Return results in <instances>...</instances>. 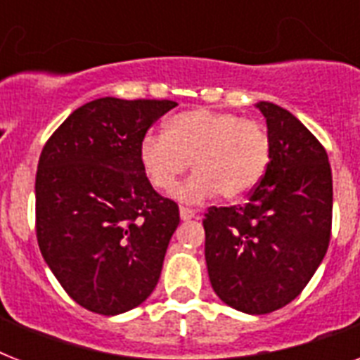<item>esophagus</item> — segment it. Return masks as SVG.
I'll use <instances>...</instances> for the list:
<instances>
[{"instance_id":"34e87169","label":"esophagus","mask_w":360,"mask_h":360,"mask_svg":"<svg viewBox=\"0 0 360 360\" xmlns=\"http://www.w3.org/2000/svg\"><path fill=\"white\" fill-rule=\"evenodd\" d=\"M179 214H181V220H191L196 217V211L191 207H179Z\"/></svg>"}]
</instances>
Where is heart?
<instances>
[{"label": "heart", "instance_id": "obj_1", "mask_svg": "<svg viewBox=\"0 0 360 360\" xmlns=\"http://www.w3.org/2000/svg\"><path fill=\"white\" fill-rule=\"evenodd\" d=\"M269 157L271 140L262 123L209 108L174 115L164 132H147L140 143L143 174L160 192L174 191L192 164L196 174L179 191L191 203L217 192L228 202L245 198L259 185Z\"/></svg>", "mask_w": 360, "mask_h": 360}]
</instances>
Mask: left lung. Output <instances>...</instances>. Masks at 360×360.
Here are the masks:
<instances>
[{
	"label": "left lung",
	"instance_id": "obj_1",
	"mask_svg": "<svg viewBox=\"0 0 360 360\" xmlns=\"http://www.w3.org/2000/svg\"><path fill=\"white\" fill-rule=\"evenodd\" d=\"M271 160L245 205L209 207L205 262L214 293L245 314L295 299L329 248L333 175L325 147L288 110L257 103Z\"/></svg>",
	"mask_w": 360,
	"mask_h": 360
}]
</instances>
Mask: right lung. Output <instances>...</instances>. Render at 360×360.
Returning a JSON list of instances; mask_svg holds the SVG:
<instances>
[{
    "instance_id": "1",
    "label": "right lung",
    "mask_w": 360,
    "mask_h": 360,
    "mask_svg": "<svg viewBox=\"0 0 360 360\" xmlns=\"http://www.w3.org/2000/svg\"><path fill=\"white\" fill-rule=\"evenodd\" d=\"M174 101L84 104L42 147L35 179L39 248L70 299L95 314L132 310L155 290L179 207L140 164V143Z\"/></svg>"
}]
</instances>
